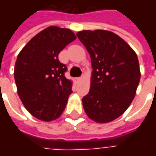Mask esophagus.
Masks as SVG:
<instances>
[{
  "label": "esophagus",
  "instance_id": "esophagus-1",
  "mask_svg": "<svg viewBox=\"0 0 156 156\" xmlns=\"http://www.w3.org/2000/svg\"><path fill=\"white\" fill-rule=\"evenodd\" d=\"M81 79H82V78H75V82H77V83H78V82L80 81Z\"/></svg>",
  "mask_w": 156,
  "mask_h": 156
}]
</instances>
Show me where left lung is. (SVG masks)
Here are the masks:
<instances>
[{
    "label": "left lung",
    "instance_id": "1",
    "mask_svg": "<svg viewBox=\"0 0 156 156\" xmlns=\"http://www.w3.org/2000/svg\"><path fill=\"white\" fill-rule=\"evenodd\" d=\"M91 58L90 89L82 102L89 119L99 124L115 120L133 101L140 79L135 51L124 39L106 30L77 33Z\"/></svg>",
    "mask_w": 156,
    "mask_h": 156
}]
</instances>
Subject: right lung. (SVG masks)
<instances>
[{
	"label": "right lung",
	"mask_w": 156,
	"mask_h": 156,
	"mask_svg": "<svg viewBox=\"0 0 156 156\" xmlns=\"http://www.w3.org/2000/svg\"><path fill=\"white\" fill-rule=\"evenodd\" d=\"M75 39L70 29L51 26L33 37L17 56V94L27 110L40 120L60 117L73 93V83L64 76L67 67L59 62L58 54Z\"/></svg>",
	"instance_id": "obj_1"
}]
</instances>
